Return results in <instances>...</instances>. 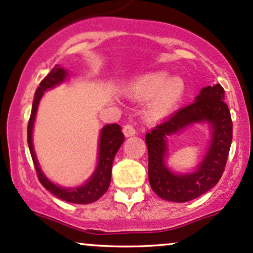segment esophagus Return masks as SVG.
I'll return each mask as SVG.
<instances>
[{
    "label": "esophagus",
    "instance_id": "34e87169",
    "mask_svg": "<svg viewBox=\"0 0 253 253\" xmlns=\"http://www.w3.org/2000/svg\"><path fill=\"white\" fill-rule=\"evenodd\" d=\"M123 134L126 135V137H130V136H134L136 134L135 127L131 124H126L123 126Z\"/></svg>",
    "mask_w": 253,
    "mask_h": 253
}]
</instances>
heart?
Wrapping results in <instances>:
<instances>
[{
	"label": "heart",
	"instance_id": "1",
	"mask_svg": "<svg viewBox=\"0 0 253 253\" xmlns=\"http://www.w3.org/2000/svg\"><path fill=\"white\" fill-rule=\"evenodd\" d=\"M185 84L179 76L167 78L165 72H154L141 76L131 84L135 98L149 96L146 104L147 116L160 118L171 112L183 98Z\"/></svg>",
	"mask_w": 253,
	"mask_h": 253
}]
</instances>
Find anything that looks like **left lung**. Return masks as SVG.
<instances>
[{
	"label": "left lung",
	"instance_id": "left-lung-1",
	"mask_svg": "<svg viewBox=\"0 0 253 253\" xmlns=\"http://www.w3.org/2000/svg\"><path fill=\"white\" fill-rule=\"evenodd\" d=\"M221 84L201 89L195 101L178 110L146 134L148 177L153 191L163 200L183 203L214 188L225 171L233 135L231 112ZM195 123L211 126L212 140L204 160L192 172L174 173L166 164L167 138Z\"/></svg>",
	"mask_w": 253,
	"mask_h": 253
}]
</instances>
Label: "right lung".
<instances>
[{
  "label": "right lung",
  "instance_id": "right-lung-1",
  "mask_svg": "<svg viewBox=\"0 0 253 253\" xmlns=\"http://www.w3.org/2000/svg\"><path fill=\"white\" fill-rule=\"evenodd\" d=\"M68 78V72L59 65H55L53 69L44 78L41 82L39 87L35 93V100L32 104V111H31V117L28 121L27 126V142L28 148H30L31 157H32L33 164H35L37 175H38L39 181L45 189L49 190L56 197L61 198L69 203L76 204H88L98 201L109 189L110 183H111V173H112V164L115 159L116 153L118 152L119 147L124 142V135L122 132V127L118 124H107L100 131V137H99V154H98V165L95 167V171L90 175V178L84 184L75 188H63L57 184L52 183L46 175L42 171L39 166L38 160H37L35 148H33L32 142V132L33 126H35V119L38 110L39 101H41L42 94L47 89L53 88L58 86Z\"/></svg>",
  "mask_w": 253,
  "mask_h": 253
}]
</instances>
